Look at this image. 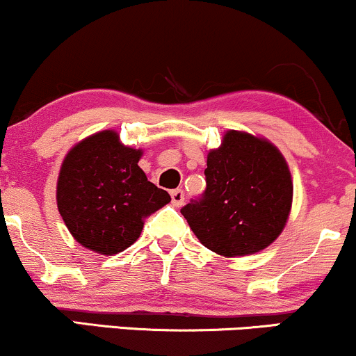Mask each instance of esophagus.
I'll return each instance as SVG.
<instances>
[{
    "instance_id": "34e87169",
    "label": "esophagus",
    "mask_w": 356,
    "mask_h": 356,
    "mask_svg": "<svg viewBox=\"0 0 356 356\" xmlns=\"http://www.w3.org/2000/svg\"><path fill=\"white\" fill-rule=\"evenodd\" d=\"M170 197H172V204L175 207H181L184 204V191L175 189L170 192Z\"/></svg>"
}]
</instances>
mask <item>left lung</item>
I'll return each instance as SVG.
<instances>
[{
	"label": "left lung",
	"mask_w": 356,
	"mask_h": 356,
	"mask_svg": "<svg viewBox=\"0 0 356 356\" xmlns=\"http://www.w3.org/2000/svg\"><path fill=\"white\" fill-rule=\"evenodd\" d=\"M206 192L181 212L197 239L216 254L263 251L288 222L293 179L283 154L264 137L227 130L207 154Z\"/></svg>",
	"instance_id": "left-lung-1"
}]
</instances>
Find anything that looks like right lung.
<instances>
[{
	"mask_svg": "<svg viewBox=\"0 0 356 356\" xmlns=\"http://www.w3.org/2000/svg\"><path fill=\"white\" fill-rule=\"evenodd\" d=\"M142 149L124 145L115 130L75 144L61 162L56 206L76 243L113 256L140 238L144 220L170 202L138 167Z\"/></svg>",
	"mask_w": 356,
	"mask_h": 356,
	"instance_id": "right-lung-1",
	"label": "right lung"
}]
</instances>
